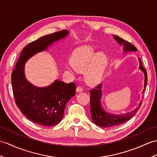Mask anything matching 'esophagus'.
<instances>
[{"label": "esophagus", "mask_w": 157, "mask_h": 157, "mask_svg": "<svg viewBox=\"0 0 157 157\" xmlns=\"http://www.w3.org/2000/svg\"><path fill=\"white\" fill-rule=\"evenodd\" d=\"M83 91V87L82 86H78L77 87V88H76V92H82Z\"/></svg>", "instance_id": "1"}]
</instances>
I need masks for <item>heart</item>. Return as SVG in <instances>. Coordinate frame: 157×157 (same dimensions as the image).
I'll return each instance as SVG.
<instances>
[{
	"label": "heart",
	"instance_id": "obj_1",
	"mask_svg": "<svg viewBox=\"0 0 157 157\" xmlns=\"http://www.w3.org/2000/svg\"><path fill=\"white\" fill-rule=\"evenodd\" d=\"M71 65L79 72H85L87 83L95 85L102 80L108 65V57L103 52H98L93 47L83 45L75 49L72 53Z\"/></svg>",
	"mask_w": 157,
	"mask_h": 157
}]
</instances>
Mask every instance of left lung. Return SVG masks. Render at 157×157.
<instances>
[{"mask_svg": "<svg viewBox=\"0 0 157 157\" xmlns=\"http://www.w3.org/2000/svg\"><path fill=\"white\" fill-rule=\"evenodd\" d=\"M113 37L118 42V44L123 47L124 52H136L137 49L130 43L124 41V40L119 37L117 35H114ZM139 61V68L140 70L144 73V90L143 93L145 92L146 87L147 85V71L143 67L142 65V62L140 58H138ZM102 83L96 86L95 88L91 90L90 93V112L91 116L93 122L96 125L104 127V128H112L116 126L122 124L128 121L131 118L136 114L138 109L140 108L142 102L139 103L138 106L134 110L130 112H128L124 114H112L108 113L105 110L102 104L101 103V98L102 95Z\"/></svg>", "mask_w": 157, "mask_h": 157, "instance_id": "obj_1", "label": "left lung"}]
</instances>
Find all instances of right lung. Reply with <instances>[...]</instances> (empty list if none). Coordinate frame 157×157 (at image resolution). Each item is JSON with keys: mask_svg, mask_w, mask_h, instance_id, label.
<instances>
[{"mask_svg": "<svg viewBox=\"0 0 157 157\" xmlns=\"http://www.w3.org/2000/svg\"><path fill=\"white\" fill-rule=\"evenodd\" d=\"M69 34L68 31L62 30L29 43L21 52L12 73L13 92L17 107L28 119L39 125L52 126L61 122L67 103L75 96V85L57 79L49 86H35L25 77V64L35 54L47 50Z\"/></svg>", "mask_w": 157, "mask_h": 157, "instance_id": "obj_1", "label": "right lung"}]
</instances>
